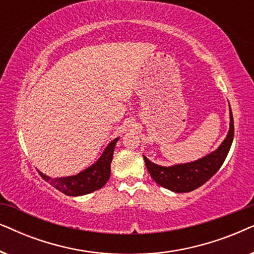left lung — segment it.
Listing matches in <instances>:
<instances>
[{
	"label": "left lung",
	"mask_w": 254,
	"mask_h": 254,
	"mask_svg": "<svg viewBox=\"0 0 254 254\" xmlns=\"http://www.w3.org/2000/svg\"><path fill=\"white\" fill-rule=\"evenodd\" d=\"M234 140V118L230 109V129L222 144L199 161L175 166H159L144 157L145 165L152 179L164 189L176 193H186L199 189L216 173L227 158Z\"/></svg>",
	"instance_id": "left-lung-1"
}]
</instances>
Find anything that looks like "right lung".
I'll list each match as a JSON object with an SVG mask.
<instances>
[{
  "instance_id": "obj_1",
  "label": "right lung",
  "mask_w": 254,
  "mask_h": 254,
  "mask_svg": "<svg viewBox=\"0 0 254 254\" xmlns=\"http://www.w3.org/2000/svg\"><path fill=\"white\" fill-rule=\"evenodd\" d=\"M118 140L119 137H117L107 145L102 157L97 161L96 164L90 166L78 175L64 177V178H50L39 171L41 178L50 183L58 190L64 193L65 195L78 196L95 192V190L102 189L110 178L111 162H112L114 147H116Z\"/></svg>"
}]
</instances>
